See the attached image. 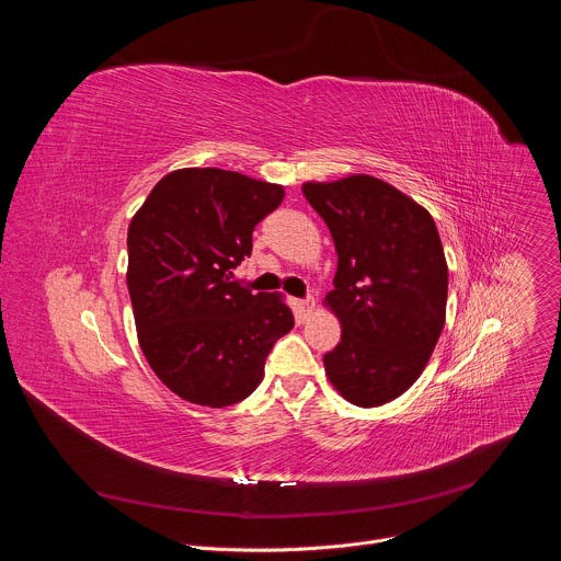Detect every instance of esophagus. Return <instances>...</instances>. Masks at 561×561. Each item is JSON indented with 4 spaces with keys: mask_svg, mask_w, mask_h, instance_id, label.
<instances>
[{
    "mask_svg": "<svg viewBox=\"0 0 561 561\" xmlns=\"http://www.w3.org/2000/svg\"><path fill=\"white\" fill-rule=\"evenodd\" d=\"M312 308H314L312 297H306V299H297V301H295V312H297V319H299V322H304V319H308V317H310Z\"/></svg>",
    "mask_w": 561,
    "mask_h": 561,
    "instance_id": "esophagus-1",
    "label": "esophagus"
}]
</instances>
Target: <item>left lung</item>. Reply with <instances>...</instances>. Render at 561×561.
Listing matches in <instances>:
<instances>
[{
	"mask_svg": "<svg viewBox=\"0 0 561 561\" xmlns=\"http://www.w3.org/2000/svg\"><path fill=\"white\" fill-rule=\"evenodd\" d=\"M301 191L337 251L327 304L342 340L324 355L327 375L351 404L381 407L415 383L444 329L448 266L437 226L426 208L370 175Z\"/></svg>",
	"mask_w": 561,
	"mask_h": 561,
	"instance_id": "8db88e82",
	"label": "left lung"
}]
</instances>
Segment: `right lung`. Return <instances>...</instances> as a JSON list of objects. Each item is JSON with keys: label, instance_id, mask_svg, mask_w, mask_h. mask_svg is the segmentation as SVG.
Wrapping results in <instances>:
<instances>
[{"label": "right lung", "instance_id": "1", "mask_svg": "<svg viewBox=\"0 0 561 561\" xmlns=\"http://www.w3.org/2000/svg\"><path fill=\"white\" fill-rule=\"evenodd\" d=\"M282 199V186L242 173L182 169L154 184L128 226L139 346L186 402H242L262 381L275 342L295 327L279 295H253L228 279Z\"/></svg>", "mask_w": 561, "mask_h": 561}]
</instances>
